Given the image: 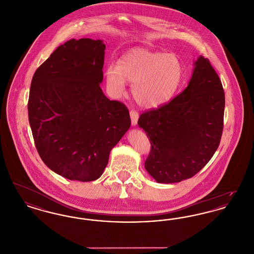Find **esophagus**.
I'll list each match as a JSON object with an SVG mask.
<instances>
[{
	"label": "esophagus",
	"mask_w": 254,
	"mask_h": 254,
	"mask_svg": "<svg viewBox=\"0 0 254 254\" xmlns=\"http://www.w3.org/2000/svg\"><path fill=\"white\" fill-rule=\"evenodd\" d=\"M129 114H130L132 126H136V125H137V122H138V119H139V113H138L136 110L131 109L130 112H129Z\"/></svg>",
	"instance_id": "34e87169"
}]
</instances>
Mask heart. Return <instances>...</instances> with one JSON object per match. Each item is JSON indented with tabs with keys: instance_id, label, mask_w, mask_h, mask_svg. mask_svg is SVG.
Wrapping results in <instances>:
<instances>
[{
	"instance_id": "b5f03b06",
	"label": "heart",
	"mask_w": 254,
	"mask_h": 254,
	"mask_svg": "<svg viewBox=\"0 0 254 254\" xmlns=\"http://www.w3.org/2000/svg\"><path fill=\"white\" fill-rule=\"evenodd\" d=\"M105 74L112 92L121 94L127 81L133 83L135 102L144 109H152L167 104L174 96L184 71L177 56L136 48L122 57L120 64H109Z\"/></svg>"
}]
</instances>
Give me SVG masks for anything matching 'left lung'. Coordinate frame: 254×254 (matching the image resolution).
Returning <instances> with one entry per match:
<instances>
[{"instance_id":"1","label":"left lung","mask_w":254,"mask_h":254,"mask_svg":"<svg viewBox=\"0 0 254 254\" xmlns=\"http://www.w3.org/2000/svg\"><path fill=\"white\" fill-rule=\"evenodd\" d=\"M189 85L170 102L143 112L138 125L151 145L145 162L158 182L193 177L213 156L224 127L225 93L208 59L194 64Z\"/></svg>"}]
</instances>
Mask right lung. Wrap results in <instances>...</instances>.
<instances>
[{
    "mask_svg": "<svg viewBox=\"0 0 254 254\" xmlns=\"http://www.w3.org/2000/svg\"><path fill=\"white\" fill-rule=\"evenodd\" d=\"M105 49L101 40L71 39L31 81L27 109L37 151L49 169L69 180L98 179L131 124L127 108L100 87Z\"/></svg>",
    "mask_w": 254,
    "mask_h": 254,
    "instance_id": "1",
    "label": "right lung"
}]
</instances>
